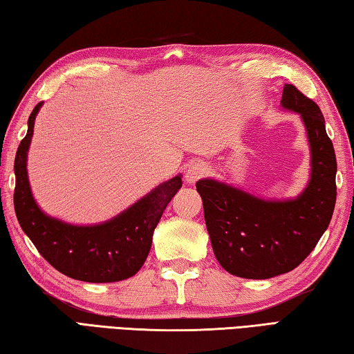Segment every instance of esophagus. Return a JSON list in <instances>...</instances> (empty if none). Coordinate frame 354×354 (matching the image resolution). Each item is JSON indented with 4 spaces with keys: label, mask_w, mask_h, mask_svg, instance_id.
Segmentation results:
<instances>
[{
    "label": "esophagus",
    "mask_w": 354,
    "mask_h": 354,
    "mask_svg": "<svg viewBox=\"0 0 354 354\" xmlns=\"http://www.w3.org/2000/svg\"><path fill=\"white\" fill-rule=\"evenodd\" d=\"M209 173V165L204 162H195L189 165L187 171H185V183L187 184H195L199 181L203 176H205Z\"/></svg>",
    "instance_id": "esophagus-1"
}]
</instances>
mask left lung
<instances>
[{
  "mask_svg": "<svg viewBox=\"0 0 354 354\" xmlns=\"http://www.w3.org/2000/svg\"><path fill=\"white\" fill-rule=\"evenodd\" d=\"M281 106L299 113L311 150V178L294 199L268 201L215 179H199L212 249L229 274L271 279L297 268L331 221L336 204V155L316 102L283 86Z\"/></svg>",
  "mask_w": 354,
  "mask_h": 354,
  "instance_id": "left-lung-1",
  "label": "left lung"
}]
</instances>
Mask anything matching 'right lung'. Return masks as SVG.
<instances>
[{
  "instance_id": "1",
  "label": "right lung",
  "mask_w": 354,
  "mask_h": 354,
  "mask_svg": "<svg viewBox=\"0 0 354 354\" xmlns=\"http://www.w3.org/2000/svg\"><path fill=\"white\" fill-rule=\"evenodd\" d=\"M41 105L43 102L32 110L28 134L15 156L14 207L18 223L44 260L71 279L110 283L133 277L147 260L153 232L167 204L183 187L181 175L158 185L131 207L102 224L74 226L50 218L32 196L26 169L35 118Z\"/></svg>"
}]
</instances>
